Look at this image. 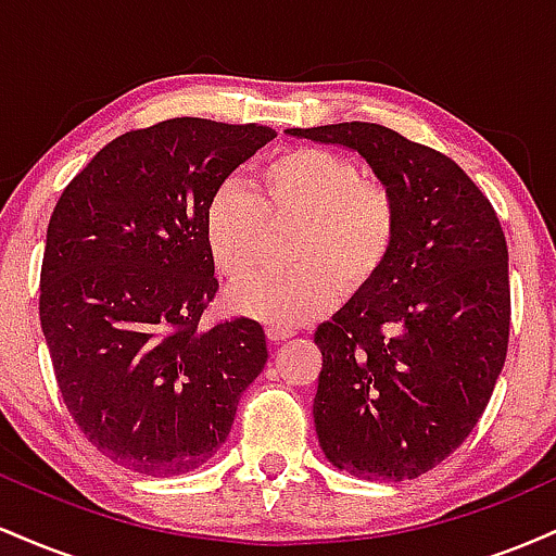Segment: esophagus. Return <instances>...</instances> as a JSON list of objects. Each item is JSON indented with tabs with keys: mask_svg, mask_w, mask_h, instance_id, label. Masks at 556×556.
Masks as SVG:
<instances>
[{
	"mask_svg": "<svg viewBox=\"0 0 556 556\" xmlns=\"http://www.w3.org/2000/svg\"><path fill=\"white\" fill-rule=\"evenodd\" d=\"M266 334H269V340H271V342H285V340H290L292 331L279 329V327H269V329H266Z\"/></svg>",
	"mask_w": 556,
	"mask_h": 556,
	"instance_id": "esophagus-1",
	"label": "esophagus"
}]
</instances>
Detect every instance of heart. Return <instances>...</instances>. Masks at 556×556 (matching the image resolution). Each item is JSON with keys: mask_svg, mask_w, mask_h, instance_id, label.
Returning <instances> with one entry per match:
<instances>
[{"mask_svg": "<svg viewBox=\"0 0 556 556\" xmlns=\"http://www.w3.org/2000/svg\"><path fill=\"white\" fill-rule=\"evenodd\" d=\"M269 219L303 222L292 240L298 266L264 271L229 292L240 314L295 329L327 314L342 295L366 290L384 271L397 242V203L381 182L366 180L350 156L300 146L261 167L258 190L229 180L206 208L214 264L229 279L256 271Z\"/></svg>", "mask_w": 556, "mask_h": 556, "instance_id": "obj_1", "label": "heart"}]
</instances>
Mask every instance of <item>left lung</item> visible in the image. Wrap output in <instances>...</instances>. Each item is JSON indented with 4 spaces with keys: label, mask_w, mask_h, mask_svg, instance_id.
<instances>
[{
    "label": "left lung",
    "mask_w": 556,
    "mask_h": 556,
    "mask_svg": "<svg viewBox=\"0 0 556 556\" xmlns=\"http://www.w3.org/2000/svg\"><path fill=\"white\" fill-rule=\"evenodd\" d=\"M287 132L358 151L400 214L384 271L314 334L321 350L318 444L350 476L418 478L476 429L507 358L502 225L450 156L384 125Z\"/></svg>",
    "instance_id": "8db88e82"
}]
</instances>
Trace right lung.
<instances>
[{"label": "right lung", "instance_id": "1", "mask_svg": "<svg viewBox=\"0 0 556 556\" xmlns=\"http://www.w3.org/2000/svg\"><path fill=\"white\" fill-rule=\"evenodd\" d=\"M274 136L164 119L106 143L56 201L38 316L70 416L123 468H201L269 358L253 318L198 324L219 290L208 201Z\"/></svg>", "mask_w": 556, "mask_h": 556}]
</instances>
